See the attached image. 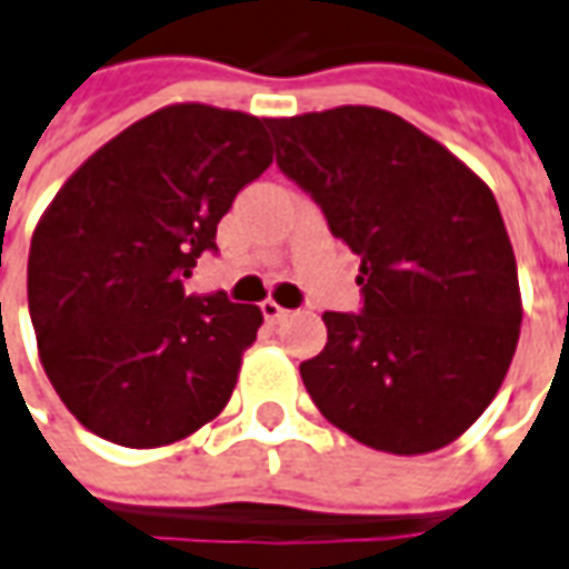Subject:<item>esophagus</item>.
<instances>
[{
    "instance_id": "1",
    "label": "esophagus",
    "mask_w": 569,
    "mask_h": 569,
    "mask_svg": "<svg viewBox=\"0 0 569 569\" xmlns=\"http://www.w3.org/2000/svg\"><path fill=\"white\" fill-rule=\"evenodd\" d=\"M260 309H262V319H266V322H281V319H284V316H288V309L284 307H278L276 300H262L260 303Z\"/></svg>"
}]
</instances>
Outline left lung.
Wrapping results in <instances>:
<instances>
[{
	"label": "left lung",
	"instance_id": "obj_1",
	"mask_svg": "<svg viewBox=\"0 0 569 569\" xmlns=\"http://www.w3.org/2000/svg\"><path fill=\"white\" fill-rule=\"evenodd\" d=\"M278 170L362 257V312H325L307 393L352 440L425 456L499 393L520 337L517 262L487 182L366 104L269 120Z\"/></svg>",
	"mask_w": 569,
	"mask_h": 569
}]
</instances>
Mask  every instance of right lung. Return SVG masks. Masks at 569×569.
Returning a JSON list of instances; mask_svg holds the SVG:
<instances>
[{
	"mask_svg": "<svg viewBox=\"0 0 569 569\" xmlns=\"http://www.w3.org/2000/svg\"><path fill=\"white\" fill-rule=\"evenodd\" d=\"M269 120L170 104L101 144L39 219L27 303L39 359L86 430L154 449L232 397L260 307L186 293L234 194L272 163Z\"/></svg>",
	"mask_w": 569,
	"mask_h": 569,
	"instance_id": "add662e5",
	"label": "right lung"
}]
</instances>
